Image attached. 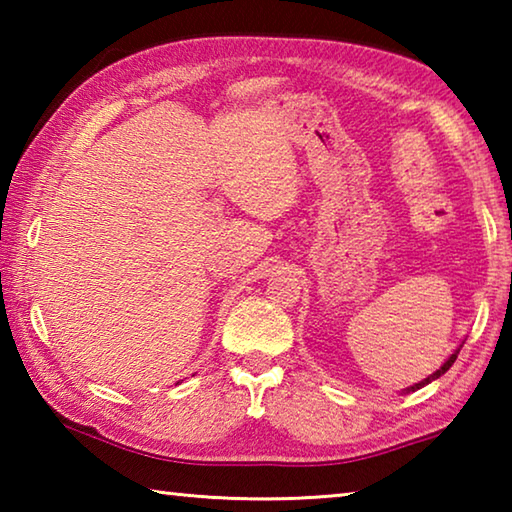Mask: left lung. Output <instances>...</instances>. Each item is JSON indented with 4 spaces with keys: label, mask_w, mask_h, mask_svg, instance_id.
I'll list each match as a JSON object with an SVG mask.
<instances>
[{
    "label": "left lung",
    "mask_w": 512,
    "mask_h": 512,
    "mask_svg": "<svg viewBox=\"0 0 512 512\" xmlns=\"http://www.w3.org/2000/svg\"><path fill=\"white\" fill-rule=\"evenodd\" d=\"M458 352H461V350H456L454 354H452V357H449L445 363H443V368H440V370H436V372H433V375L431 377H427V379H424V381H420V384H415V386H411L409 388V391H418V388H422L424 384H429V381H433V379H438L440 375H445V372L449 370V368H452V363L456 361V357H458Z\"/></svg>",
    "instance_id": "left-lung-1"
}]
</instances>
